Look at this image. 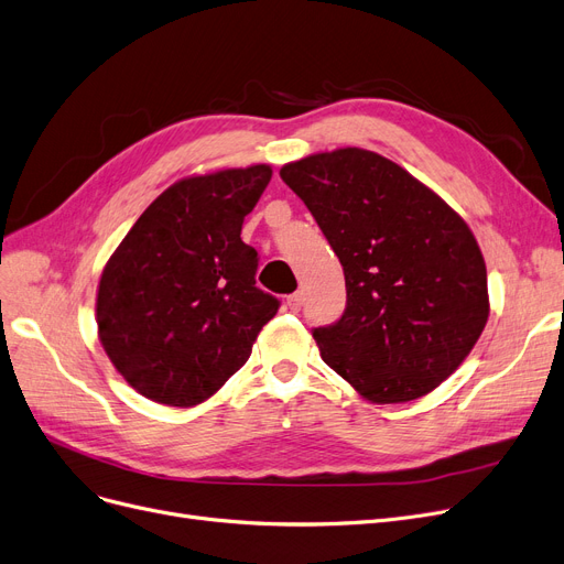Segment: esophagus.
<instances>
[{
	"label": "esophagus",
	"mask_w": 564,
	"mask_h": 564,
	"mask_svg": "<svg viewBox=\"0 0 564 564\" xmlns=\"http://www.w3.org/2000/svg\"><path fill=\"white\" fill-rule=\"evenodd\" d=\"M288 308L292 311V313H297L302 306H304V295H302V292H292V295L288 297Z\"/></svg>",
	"instance_id": "1"
}]
</instances>
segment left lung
Returning <instances> with one entry per match:
<instances>
[{
  "instance_id": "left-lung-1",
  "label": "left lung",
  "mask_w": 564,
  "mask_h": 564,
  "mask_svg": "<svg viewBox=\"0 0 564 564\" xmlns=\"http://www.w3.org/2000/svg\"><path fill=\"white\" fill-rule=\"evenodd\" d=\"M346 274V311L315 327L323 361L373 403L433 391L488 321L486 264L463 218L389 159L348 147L281 167Z\"/></svg>"
}]
</instances>
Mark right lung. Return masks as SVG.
Returning <instances> with one entry per match:
<instances>
[{
  "label": "right lung",
  "instance_id": "obj_1",
  "mask_svg": "<svg viewBox=\"0 0 564 564\" xmlns=\"http://www.w3.org/2000/svg\"><path fill=\"white\" fill-rule=\"evenodd\" d=\"M272 167L191 177L142 212L108 260L96 323L115 369L142 397L188 408L247 364L281 302L256 285L241 226Z\"/></svg>",
  "mask_w": 564,
  "mask_h": 564
}]
</instances>
